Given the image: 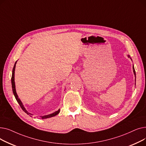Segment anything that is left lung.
<instances>
[{"instance_id": "obj_1", "label": "left lung", "mask_w": 146, "mask_h": 146, "mask_svg": "<svg viewBox=\"0 0 146 146\" xmlns=\"http://www.w3.org/2000/svg\"><path fill=\"white\" fill-rule=\"evenodd\" d=\"M128 57H129V56H128ZM133 72H134V74H135V69H134V66H133Z\"/></svg>"}]
</instances>
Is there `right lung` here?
<instances>
[{
  "label": "right lung",
  "mask_w": 146,
  "mask_h": 146,
  "mask_svg": "<svg viewBox=\"0 0 146 146\" xmlns=\"http://www.w3.org/2000/svg\"><path fill=\"white\" fill-rule=\"evenodd\" d=\"M16 63H17V61L15 62V65H14V67L13 68V70H12V78H11V82H12V90H13V93L14 94V96L15 97V98H16L17 102H18L19 105H20L21 108H22V110L24 111L26 113H27L28 115H29L30 117H33L32 116V114H31L30 113H29L26 110L25 108H24V106H23V104H22L21 101L20 99H19L18 95H17V94L16 92V89H15V80H14V76H15V66H16ZM60 112V110H58L57 111L54 112L51 114H50V115H45V116H42V117H41V119H45V118H50V117H54L56 115H57Z\"/></svg>",
  "instance_id": "add662e5"
}]
</instances>
